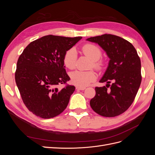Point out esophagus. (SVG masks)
Masks as SVG:
<instances>
[{
    "instance_id": "34e87169",
    "label": "esophagus",
    "mask_w": 155,
    "mask_h": 155,
    "mask_svg": "<svg viewBox=\"0 0 155 155\" xmlns=\"http://www.w3.org/2000/svg\"><path fill=\"white\" fill-rule=\"evenodd\" d=\"M76 88L77 89V90H79V91H83L85 90V89L86 88L85 87H76Z\"/></svg>"
}]
</instances>
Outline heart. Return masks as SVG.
Segmentation results:
<instances>
[{"mask_svg":"<svg viewBox=\"0 0 155 155\" xmlns=\"http://www.w3.org/2000/svg\"><path fill=\"white\" fill-rule=\"evenodd\" d=\"M81 50L84 55L92 61L91 67H94L98 70H101L104 68L106 61L104 59H100L102 55V51L99 46L94 44L87 43L83 46ZM77 58L76 50L74 48L68 50L63 58V63L65 67L70 70H73L76 67ZM70 76L72 83L74 85L79 87H85L96 80L97 75L93 70H76L70 74Z\"/></svg>","mask_w":155,"mask_h":155,"instance_id":"b5f03b06","label":"heart"}]
</instances>
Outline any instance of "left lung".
<instances>
[{"mask_svg":"<svg viewBox=\"0 0 155 155\" xmlns=\"http://www.w3.org/2000/svg\"><path fill=\"white\" fill-rule=\"evenodd\" d=\"M87 40L99 45L110 59L100 81L107 82V87L95 88L96 95L90 101L91 107L102 116H119L132 105L141 84L140 57L133 45L119 36L104 34Z\"/></svg>","mask_w":155,"mask_h":155,"instance_id":"1","label":"left lung"}]
</instances>
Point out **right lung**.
<instances>
[{
    "instance_id": "add662e5",
    "label": "right lung",
    "mask_w": 155,
    "mask_h": 155,
    "mask_svg": "<svg viewBox=\"0 0 155 155\" xmlns=\"http://www.w3.org/2000/svg\"><path fill=\"white\" fill-rule=\"evenodd\" d=\"M82 38L45 35L28 45L17 63L15 78L25 106L35 116L54 118L66 109L74 85L64 67L66 51ZM60 84L65 86L56 87Z\"/></svg>"
}]
</instances>
